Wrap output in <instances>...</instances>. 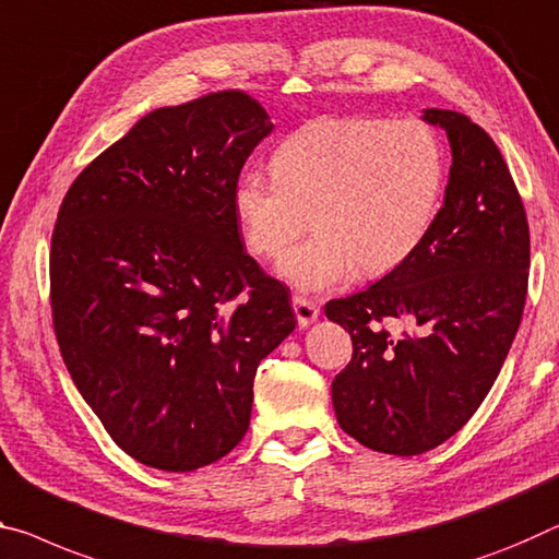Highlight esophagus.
I'll use <instances>...</instances> for the list:
<instances>
[{
  "label": "esophagus",
  "instance_id": "esophagus-1",
  "mask_svg": "<svg viewBox=\"0 0 559 559\" xmlns=\"http://www.w3.org/2000/svg\"><path fill=\"white\" fill-rule=\"evenodd\" d=\"M294 311H296L300 328H308L313 321H318V316H321V308H318L313 300L306 296H294Z\"/></svg>",
  "mask_w": 559,
  "mask_h": 559
}]
</instances>
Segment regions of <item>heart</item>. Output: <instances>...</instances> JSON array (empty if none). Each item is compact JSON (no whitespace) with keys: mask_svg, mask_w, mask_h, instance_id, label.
Wrapping results in <instances>:
<instances>
[{"mask_svg":"<svg viewBox=\"0 0 559 559\" xmlns=\"http://www.w3.org/2000/svg\"><path fill=\"white\" fill-rule=\"evenodd\" d=\"M445 156L420 119H325L273 156V176L246 171L234 211L248 248L276 255L278 276L306 294L343 286L362 269L393 271L418 251L438 214Z\"/></svg>","mask_w":559,"mask_h":559,"instance_id":"b5f03b06","label":"heart"}]
</instances>
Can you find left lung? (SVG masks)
Returning <instances> with one entry per match:
<instances>
[{"instance_id": "1", "label": "left lung", "mask_w": 559, "mask_h": 559, "mask_svg": "<svg viewBox=\"0 0 559 559\" xmlns=\"http://www.w3.org/2000/svg\"><path fill=\"white\" fill-rule=\"evenodd\" d=\"M448 134L445 201L411 259L360 294L325 304L350 333L333 380L341 428L388 455H420L473 418L498 378L527 296L530 228L500 148L465 114L425 109ZM395 320L419 328L393 336Z\"/></svg>"}]
</instances>
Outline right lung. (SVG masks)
Here are the masks:
<instances>
[{
    "mask_svg": "<svg viewBox=\"0 0 559 559\" xmlns=\"http://www.w3.org/2000/svg\"><path fill=\"white\" fill-rule=\"evenodd\" d=\"M271 131L243 92L164 106L61 201L49 255L61 358L111 440L156 471L231 453L259 362L296 328L234 211L246 158Z\"/></svg>",
    "mask_w": 559,
    "mask_h": 559,
    "instance_id": "add662e5",
    "label": "right lung"
}]
</instances>
